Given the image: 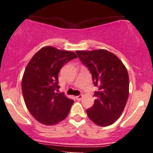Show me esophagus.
<instances>
[{
    "instance_id": "obj_1",
    "label": "esophagus",
    "mask_w": 153,
    "mask_h": 153,
    "mask_svg": "<svg viewBox=\"0 0 153 153\" xmlns=\"http://www.w3.org/2000/svg\"><path fill=\"white\" fill-rule=\"evenodd\" d=\"M82 97H83V95H82V94H80V95H78L75 97L77 100H81L82 99Z\"/></svg>"
}]
</instances>
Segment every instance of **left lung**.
Returning <instances> with one entry per match:
<instances>
[{
	"mask_svg": "<svg viewBox=\"0 0 153 153\" xmlns=\"http://www.w3.org/2000/svg\"><path fill=\"white\" fill-rule=\"evenodd\" d=\"M82 64L92 76L94 105L86 110L88 117L99 126L113 124L123 113L129 94V77L123 62L109 51H76Z\"/></svg>",
	"mask_w": 153,
	"mask_h": 153,
	"instance_id": "obj_1",
	"label": "left lung"
}]
</instances>
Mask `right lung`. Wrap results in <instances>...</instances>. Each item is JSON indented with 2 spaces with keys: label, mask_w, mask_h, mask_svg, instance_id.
I'll return each instance as SVG.
<instances>
[{
  "label": "right lung",
  "mask_w": 153,
  "mask_h": 153,
  "mask_svg": "<svg viewBox=\"0 0 153 153\" xmlns=\"http://www.w3.org/2000/svg\"><path fill=\"white\" fill-rule=\"evenodd\" d=\"M77 56L48 46L42 48L30 59L24 72L22 91L30 114L40 123L57 124L68 115L73 100L59 93V72Z\"/></svg>",
  "instance_id": "obj_1"
}]
</instances>
